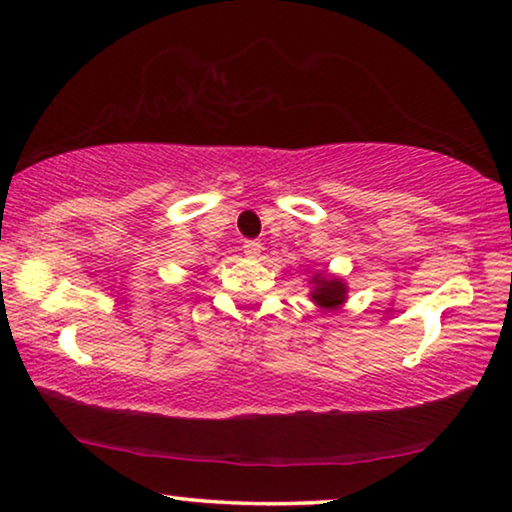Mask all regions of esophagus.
Masks as SVG:
<instances>
[{"label":"esophagus","mask_w":512,"mask_h":512,"mask_svg":"<svg viewBox=\"0 0 512 512\" xmlns=\"http://www.w3.org/2000/svg\"><path fill=\"white\" fill-rule=\"evenodd\" d=\"M243 250H246V255L257 257L259 253H262V243H259V241H246V243H243Z\"/></svg>","instance_id":"obj_1"}]
</instances>
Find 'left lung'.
Returning a JSON list of instances; mask_svg holds the SVG:
<instances>
[{
	"label": "left lung",
	"instance_id": "obj_1",
	"mask_svg": "<svg viewBox=\"0 0 512 512\" xmlns=\"http://www.w3.org/2000/svg\"><path fill=\"white\" fill-rule=\"evenodd\" d=\"M310 299L322 310H335L347 301V285L340 278L329 276V273H317L312 278Z\"/></svg>",
	"mask_w": 512,
	"mask_h": 512
}]
</instances>
